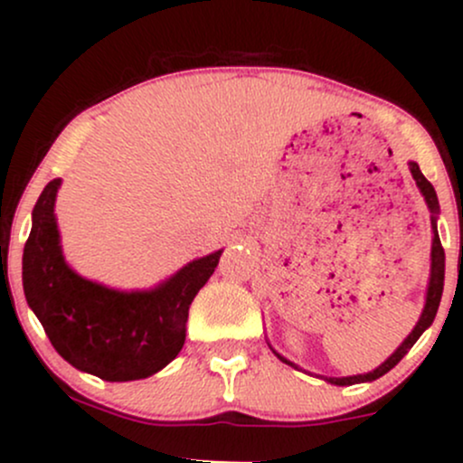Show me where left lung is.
Segmentation results:
<instances>
[{
    "label": "left lung",
    "mask_w": 463,
    "mask_h": 463,
    "mask_svg": "<svg viewBox=\"0 0 463 463\" xmlns=\"http://www.w3.org/2000/svg\"><path fill=\"white\" fill-rule=\"evenodd\" d=\"M409 167H411V174L413 178H416V184L422 191L424 200H427L429 209L438 211V195H435V189L433 184L429 183L427 178H424V174L420 172V167L416 163H409ZM442 289H444V248L442 243H439V237H438V226H435V220H433V248H431V280H429V291H427V305H424V311L422 316H420V322L416 324V328H413L411 333H409V337L405 342L401 344V348L396 350L394 354H392L390 359L385 361V364H381L379 368L368 372V374H357V376H344V379H326L328 383L333 385H354V383H364V381H374L379 379V376H383L385 372H390L394 365L401 361L405 354L409 353V348L413 346V344L418 342V337L427 331L429 326H431L435 313H438V307H439V298H442ZM283 359V357H280ZM285 364H289V361L283 359ZM294 365V364H289Z\"/></svg>",
    "instance_id": "8db88e82"
}]
</instances>
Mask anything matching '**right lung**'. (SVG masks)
<instances>
[{"label":"right lung","mask_w":463,"mask_h":463,"mask_svg":"<svg viewBox=\"0 0 463 463\" xmlns=\"http://www.w3.org/2000/svg\"><path fill=\"white\" fill-rule=\"evenodd\" d=\"M61 178L47 183L24 248L25 300L52 346L73 368L104 381H137L176 359L189 305L215 272L222 250L184 265L152 291L109 289L69 269L54 220Z\"/></svg>","instance_id":"right-lung-1"}]
</instances>
